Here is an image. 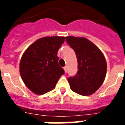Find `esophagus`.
<instances>
[{
	"instance_id": "34e87169",
	"label": "esophagus",
	"mask_w": 125,
	"mask_h": 125,
	"mask_svg": "<svg viewBox=\"0 0 125 125\" xmlns=\"http://www.w3.org/2000/svg\"><path fill=\"white\" fill-rule=\"evenodd\" d=\"M63 69H64V71H65V72L66 73V72H67V66H65V67L63 68Z\"/></svg>"
}]
</instances>
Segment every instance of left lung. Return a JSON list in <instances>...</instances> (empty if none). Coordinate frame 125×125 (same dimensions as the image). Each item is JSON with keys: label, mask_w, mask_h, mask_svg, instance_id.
<instances>
[{"label": "left lung", "mask_w": 125, "mask_h": 125, "mask_svg": "<svg viewBox=\"0 0 125 125\" xmlns=\"http://www.w3.org/2000/svg\"><path fill=\"white\" fill-rule=\"evenodd\" d=\"M65 40L76 53L77 73L69 77L72 91L83 96L93 94L101 86L106 73V62L101 51L84 37H66Z\"/></svg>", "instance_id": "obj_1"}]
</instances>
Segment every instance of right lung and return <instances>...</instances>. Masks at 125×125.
<instances>
[{"instance_id":"obj_1","label":"right lung","mask_w":125,"mask_h":125,"mask_svg":"<svg viewBox=\"0 0 125 125\" xmlns=\"http://www.w3.org/2000/svg\"><path fill=\"white\" fill-rule=\"evenodd\" d=\"M64 37H45L35 41L23 53L20 62V74L29 89L44 94L55 86L65 73L58 63L57 52Z\"/></svg>"}]
</instances>
